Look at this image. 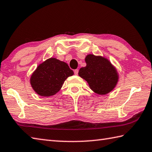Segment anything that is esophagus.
Segmentation results:
<instances>
[{
	"label": "esophagus",
	"instance_id": "obj_1",
	"mask_svg": "<svg viewBox=\"0 0 152 152\" xmlns=\"http://www.w3.org/2000/svg\"><path fill=\"white\" fill-rule=\"evenodd\" d=\"M74 74H75V75H78V69L74 70Z\"/></svg>",
	"mask_w": 152,
	"mask_h": 152
}]
</instances>
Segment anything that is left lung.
Masks as SVG:
<instances>
[{
    "instance_id": "8db88e82",
    "label": "left lung",
    "mask_w": 152,
    "mask_h": 152,
    "mask_svg": "<svg viewBox=\"0 0 152 152\" xmlns=\"http://www.w3.org/2000/svg\"><path fill=\"white\" fill-rule=\"evenodd\" d=\"M86 66L81 68L78 75L84 79L95 93L107 95L117 86L119 74L116 67L107 58L88 54L86 56Z\"/></svg>"
}]
</instances>
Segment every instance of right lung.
I'll return each mask as SVG.
<instances>
[{"mask_svg":"<svg viewBox=\"0 0 152 152\" xmlns=\"http://www.w3.org/2000/svg\"><path fill=\"white\" fill-rule=\"evenodd\" d=\"M74 72L63 61L51 57L41 62L32 73L29 82L33 90L41 97H50L60 91L62 84Z\"/></svg>","mask_w":152,"mask_h":152,"instance_id":"1","label":"right lung"}]
</instances>
